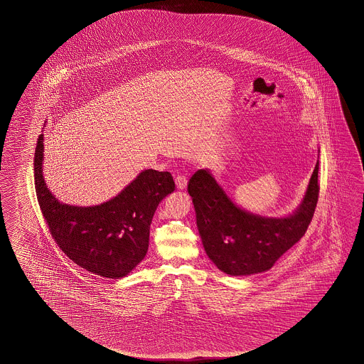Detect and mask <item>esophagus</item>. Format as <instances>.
<instances>
[{"instance_id":"1","label":"esophagus","mask_w":364,"mask_h":364,"mask_svg":"<svg viewBox=\"0 0 364 364\" xmlns=\"http://www.w3.org/2000/svg\"><path fill=\"white\" fill-rule=\"evenodd\" d=\"M175 183H176V186H178V189L180 191H183L186 188V185H188V179L185 178L184 175H178L176 178H175Z\"/></svg>"}]
</instances>
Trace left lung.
Here are the masks:
<instances>
[{
    "label": "left lung",
    "mask_w": 364,
    "mask_h": 364,
    "mask_svg": "<svg viewBox=\"0 0 364 364\" xmlns=\"http://www.w3.org/2000/svg\"><path fill=\"white\" fill-rule=\"evenodd\" d=\"M317 179L318 161L298 208L288 217L273 218L240 208L207 168L198 170L189 180L188 193L209 259L235 277L269 270L307 231L318 199Z\"/></svg>",
    "instance_id": "1"
}]
</instances>
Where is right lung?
Instances as JSON below:
<instances>
[{"instance_id": "add662e5", "label": "right lung", "mask_w": 364, "mask_h": 364, "mask_svg": "<svg viewBox=\"0 0 364 364\" xmlns=\"http://www.w3.org/2000/svg\"><path fill=\"white\" fill-rule=\"evenodd\" d=\"M43 134L34 157L36 198L60 250L92 274L120 279L149 250V226L162 199L175 191L171 173L144 170L117 197L92 207L60 203L43 178Z\"/></svg>"}]
</instances>
